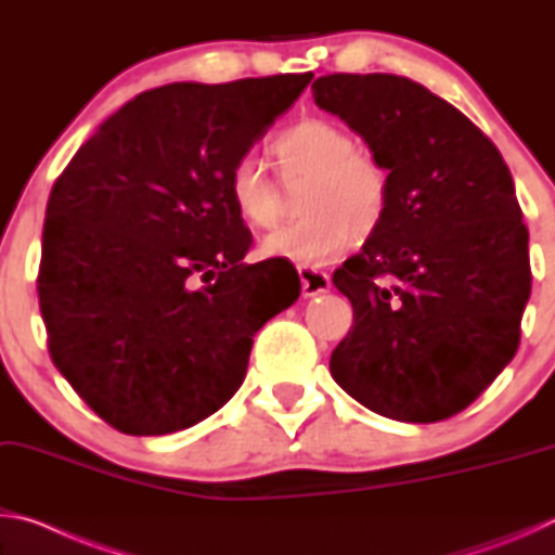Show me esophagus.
<instances>
[{"instance_id":"34e87169","label":"esophagus","mask_w":555,"mask_h":555,"mask_svg":"<svg viewBox=\"0 0 555 555\" xmlns=\"http://www.w3.org/2000/svg\"><path fill=\"white\" fill-rule=\"evenodd\" d=\"M298 276H300V294L306 298L321 296L331 288V276L325 271H318L311 267H298Z\"/></svg>"}]
</instances>
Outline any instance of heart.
Listing matches in <instances>:
<instances>
[{
    "instance_id": "b5f03b06",
    "label": "heart",
    "mask_w": 555,
    "mask_h": 555,
    "mask_svg": "<svg viewBox=\"0 0 555 555\" xmlns=\"http://www.w3.org/2000/svg\"><path fill=\"white\" fill-rule=\"evenodd\" d=\"M269 149L286 181L308 178L300 198L306 218L267 234L261 255L321 267L350 247L354 230L367 234L382 222L389 205V173L379 158L357 149L350 129L327 117H306L279 131ZM224 191L249 228L269 230L279 222V185L257 156L234 158Z\"/></svg>"
}]
</instances>
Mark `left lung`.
I'll list each match as a JSON object with an SVG mask.
<instances>
[{
  "label": "left lung",
  "instance_id": "1",
  "mask_svg": "<svg viewBox=\"0 0 555 555\" xmlns=\"http://www.w3.org/2000/svg\"><path fill=\"white\" fill-rule=\"evenodd\" d=\"M311 90L389 171L387 212L333 274L354 313L333 379L379 416H455L512 362L531 294L509 168L463 112L401 75L333 73Z\"/></svg>",
  "mask_w": 555,
  "mask_h": 555
}]
</instances>
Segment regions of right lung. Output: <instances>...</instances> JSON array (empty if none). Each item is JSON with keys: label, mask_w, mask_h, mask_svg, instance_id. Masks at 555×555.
I'll list each match as a JSON object with an SVG mask.
<instances>
[{"label": "right lung", "mask_w": 555, "mask_h": 555, "mask_svg": "<svg viewBox=\"0 0 555 555\" xmlns=\"http://www.w3.org/2000/svg\"><path fill=\"white\" fill-rule=\"evenodd\" d=\"M311 78L146 90L55 178L36 281L49 352L121 434L208 418L244 382L251 337L298 298L288 261H242L251 232L224 176Z\"/></svg>", "instance_id": "obj_1"}]
</instances>
